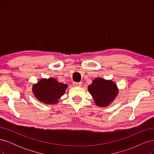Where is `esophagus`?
Returning a JSON list of instances; mask_svg holds the SVG:
<instances>
[{
  "label": "esophagus",
  "instance_id": "1",
  "mask_svg": "<svg viewBox=\"0 0 154 154\" xmlns=\"http://www.w3.org/2000/svg\"><path fill=\"white\" fill-rule=\"evenodd\" d=\"M82 85V82H79V83H77V82H74L73 83V85L74 87H81Z\"/></svg>",
  "mask_w": 154,
  "mask_h": 154
}]
</instances>
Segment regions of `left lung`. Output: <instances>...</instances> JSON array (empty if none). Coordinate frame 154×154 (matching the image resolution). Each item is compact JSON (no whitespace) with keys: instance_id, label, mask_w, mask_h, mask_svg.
<instances>
[{"instance_id":"8db88e82","label":"left lung","mask_w":154,"mask_h":154,"mask_svg":"<svg viewBox=\"0 0 154 154\" xmlns=\"http://www.w3.org/2000/svg\"><path fill=\"white\" fill-rule=\"evenodd\" d=\"M94 103L100 107L109 106L115 100L119 94V88L111 80H105L103 78H96L88 86Z\"/></svg>"}]
</instances>
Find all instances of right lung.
<instances>
[{
    "mask_svg": "<svg viewBox=\"0 0 154 154\" xmlns=\"http://www.w3.org/2000/svg\"><path fill=\"white\" fill-rule=\"evenodd\" d=\"M68 85L58 82L54 78H42L32 85V92L41 103L53 105L58 103L59 99L66 92Z\"/></svg>",
    "mask_w": 154,
    "mask_h": 154,
    "instance_id": "right-lung-1",
    "label": "right lung"
}]
</instances>
